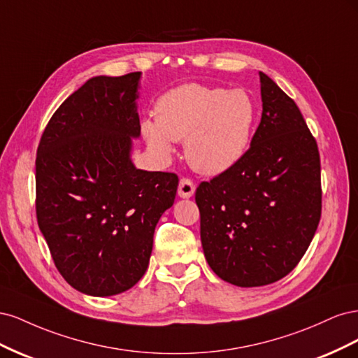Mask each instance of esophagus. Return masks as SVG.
I'll return each instance as SVG.
<instances>
[{"instance_id":"esophagus-1","label":"esophagus","mask_w":358,"mask_h":358,"mask_svg":"<svg viewBox=\"0 0 358 358\" xmlns=\"http://www.w3.org/2000/svg\"><path fill=\"white\" fill-rule=\"evenodd\" d=\"M194 192H196V185L189 180V179H180L179 182V188H178V196L180 199H189L194 196Z\"/></svg>"}]
</instances>
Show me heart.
<instances>
[{
	"label": "heart",
	"instance_id": "heart-1",
	"mask_svg": "<svg viewBox=\"0 0 358 358\" xmlns=\"http://www.w3.org/2000/svg\"><path fill=\"white\" fill-rule=\"evenodd\" d=\"M155 117L142 122L148 146L161 157L185 138L191 167L208 176L230 170L246 154L257 122V104L243 88L187 83L161 95Z\"/></svg>",
	"mask_w": 358,
	"mask_h": 358
}]
</instances>
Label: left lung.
<instances>
[{"label":"left lung","instance_id":"obj_1","mask_svg":"<svg viewBox=\"0 0 358 358\" xmlns=\"http://www.w3.org/2000/svg\"><path fill=\"white\" fill-rule=\"evenodd\" d=\"M263 113L251 148L196 192L210 268L237 287L273 284L294 268L321 218V166L297 104L259 71Z\"/></svg>","mask_w":358,"mask_h":358}]
</instances>
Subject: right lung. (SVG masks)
Here are the masks:
<instances>
[{"label": "right lung", "instance_id": "obj_1", "mask_svg": "<svg viewBox=\"0 0 358 358\" xmlns=\"http://www.w3.org/2000/svg\"><path fill=\"white\" fill-rule=\"evenodd\" d=\"M140 79V71L90 79L53 113L37 149L40 231L62 278L94 297L142 279L178 191L175 173L133 164Z\"/></svg>", "mask_w": 358, "mask_h": 358}]
</instances>
